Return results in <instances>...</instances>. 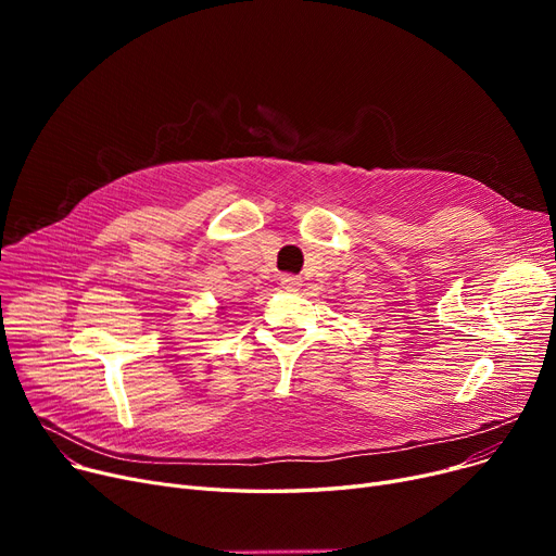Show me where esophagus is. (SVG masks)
<instances>
[{
  "mask_svg": "<svg viewBox=\"0 0 556 556\" xmlns=\"http://www.w3.org/2000/svg\"><path fill=\"white\" fill-rule=\"evenodd\" d=\"M302 283H300V277H295V275H283L281 277V288L283 290H290V293H293V290H298Z\"/></svg>",
  "mask_w": 556,
  "mask_h": 556,
  "instance_id": "esophagus-1",
  "label": "esophagus"
}]
</instances>
